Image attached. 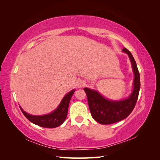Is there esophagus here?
Here are the masks:
<instances>
[{
    "mask_svg": "<svg viewBox=\"0 0 160 160\" xmlns=\"http://www.w3.org/2000/svg\"><path fill=\"white\" fill-rule=\"evenodd\" d=\"M85 85V83L83 81H79L78 82H77V87H78L79 88H83Z\"/></svg>",
    "mask_w": 160,
    "mask_h": 160,
    "instance_id": "esophagus-1",
    "label": "esophagus"
}]
</instances>
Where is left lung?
<instances>
[{
  "instance_id": "8db88e82",
  "label": "left lung",
  "mask_w": 160,
  "mask_h": 160,
  "mask_svg": "<svg viewBox=\"0 0 160 160\" xmlns=\"http://www.w3.org/2000/svg\"><path fill=\"white\" fill-rule=\"evenodd\" d=\"M123 51L129 55L135 75L133 91L129 98L119 101H109L105 99L98 91L84 88L92 117L101 124H111L125 119L132 112L137 103L140 89L139 72L132 53L126 48L123 49Z\"/></svg>"
}]
</instances>
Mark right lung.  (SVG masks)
<instances>
[{
    "label": "right lung",
    "instance_id": "right-lung-1",
    "mask_svg": "<svg viewBox=\"0 0 160 160\" xmlns=\"http://www.w3.org/2000/svg\"><path fill=\"white\" fill-rule=\"evenodd\" d=\"M75 91V90L73 89L69 93H67L61 101L58 108L50 114L41 116L31 115L27 113L25 111H24L21 108H20L23 115L32 123L36 124L42 128H57L65 122L67 115V112H68L70 100Z\"/></svg>",
    "mask_w": 160,
    "mask_h": 160
}]
</instances>
